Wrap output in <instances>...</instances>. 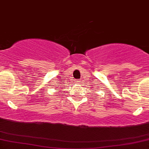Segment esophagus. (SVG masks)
Wrapping results in <instances>:
<instances>
[{
  "label": "esophagus",
  "mask_w": 149,
  "mask_h": 149,
  "mask_svg": "<svg viewBox=\"0 0 149 149\" xmlns=\"http://www.w3.org/2000/svg\"><path fill=\"white\" fill-rule=\"evenodd\" d=\"M81 80H79V81L78 80V81H76V83H77V84H81Z\"/></svg>",
  "instance_id": "34e87169"
}]
</instances>
